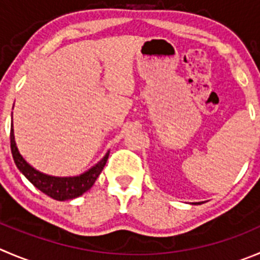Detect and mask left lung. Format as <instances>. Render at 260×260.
<instances>
[{"instance_id": "obj_1", "label": "left lung", "mask_w": 260, "mask_h": 260, "mask_svg": "<svg viewBox=\"0 0 260 260\" xmlns=\"http://www.w3.org/2000/svg\"><path fill=\"white\" fill-rule=\"evenodd\" d=\"M198 204H200V203H198Z\"/></svg>"}]
</instances>
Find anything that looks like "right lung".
Segmentation results:
<instances>
[{"mask_svg":"<svg viewBox=\"0 0 260 260\" xmlns=\"http://www.w3.org/2000/svg\"><path fill=\"white\" fill-rule=\"evenodd\" d=\"M10 142H11V153L14 157V162L19 171L37 187L44 192L48 197L53 198L56 200H70L75 199V198L80 197L84 192L88 191L93 184L95 182L97 177L100 176L102 172L103 167L106 166V162L110 155V150L105 154V157L95 163L93 167L85 171L84 174L79 175V176H68V177H60V176H51V175L43 174V172L38 171L29 165L23 155L20 154L19 149L16 147V142H15L14 135V125L11 126V133H10Z\"/></svg>","mask_w":260,"mask_h":260,"instance_id":"1","label":"right lung"}]
</instances>
